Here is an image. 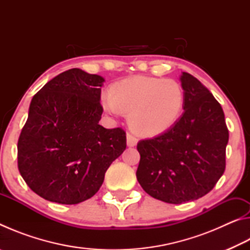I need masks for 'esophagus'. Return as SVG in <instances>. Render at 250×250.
<instances>
[{
    "label": "esophagus",
    "instance_id": "34e87169",
    "mask_svg": "<svg viewBox=\"0 0 250 250\" xmlns=\"http://www.w3.org/2000/svg\"><path fill=\"white\" fill-rule=\"evenodd\" d=\"M138 143V138L135 137V135L133 133H128L126 134V145H128V146H137Z\"/></svg>",
    "mask_w": 250,
    "mask_h": 250
}]
</instances>
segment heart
I'll list each match as a JSON object with an SVG mask.
<instances>
[{
	"label": "heart",
	"instance_id": "heart-1",
	"mask_svg": "<svg viewBox=\"0 0 250 250\" xmlns=\"http://www.w3.org/2000/svg\"><path fill=\"white\" fill-rule=\"evenodd\" d=\"M184 99L183 88L175 80L135 76L112 84L109 95L101 97V104L113 116L121 110L129 112V124L138 133L155 135L175 124Z\"/></svg>",
	"mask_w": 250,
	"mask_h": 250
}]
</instances>
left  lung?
<instances>
[{
  "label": "left lung",
  "instance_id": "8db88e82",
  "mask_svg": "<svg viewBox=\"0 0 250 250\" xmlns=\"http://www.w3.org/2000/svg\"><path fill=\"white\" fill-rule=\"evenodd\" d=\"M184 112L167 132L138 143V182L150 196L170 204L210 192L226 167L228 129L222 105L200 80L182 73Z\"/></svg>",
  "mask_w": 250,
  "mask_h": 250
}]
</instances>
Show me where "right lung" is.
<instances>
[{"label":"right lung","instance_id":"right-lung-1","mask_svg":"<svg viewBox=\"0 0 250 250\" xmlns=\"http://www.w3.org/2000/svg\"><path fill=\"white\" fill-rule=\"evenodd\" d=\"M104 82L73 68L33 97L18 142V166L29 188L45 200L71 205L92 197L125 150L124 129L99 125Z\"/></svg>","mask_w":250,"mask_h":250}]
</instances>
